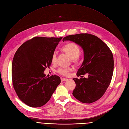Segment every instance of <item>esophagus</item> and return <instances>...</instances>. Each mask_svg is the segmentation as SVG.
I'll use <instances>...</instances> for the list:
<instances>
[{
    "label": "esophagus",
    "mask_w": 129,
    "mask_h": 129,
    "mask_svg": "<svg viewBox=\"0 0 129 129\" xmlns=\"http://www.w3.org/2000/svg\"><path fill=\"white\" fill-rule=\"evenodd\" d=\"M67 80H68V79H66V78H61V82H64V81H66Z\"/></svg>",
    "instance_id": "esophagus-1"
}]
</instances>
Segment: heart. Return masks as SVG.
<instances>
[{"instance_id":"1","label":"heart","mask_w":129,"mask_h":129,"mask_svg":"<svg viewBox=\"0 0 129 129\" xmlns=\"http://www.w3.org/2000/svg\"><path fill=\"white\" fill-rule=\"evenodd\" d=\"M62 50L71 58L74 62H77L79 60L80 55L81 53V48L79 45L74 42H70L62 47ZM56 59V52L54 51L52 55V62L55 63ZM72 68L71 67H60L58 69L57 72L62 75L67 76Z\"/></svg>"}]
</instances>
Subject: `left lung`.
Instances as JSON below:
<instances>
[{
	"label": "left lung",
	"instance_id": "1",
	"mask_svg": "<svg viewBox=\"0 0 129 129\" xmlns=\"http://www.w3.org/2000/svg\"><path fill=\"white\" fill-rule=\"evenodd\" d=\"M72 41L84 52V60L76 75L88 74V78L73 80L76 87L73 96L80 102L91 103L101 99L110 85L114 72V57L110 48L97 37L88 33L69 35L63 41Z\"/></svg>",
	"mask_w": 129,
	"mask_h": 129
}]
</instances>
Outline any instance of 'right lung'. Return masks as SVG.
Masks as SVG:
<instances>
[{
    "instance_id": "1",
    "label": "right lung",
    "mask_w": 129,
    "mask_h": 129,
    "mask_svg": "<svg viewBox=\"0 0 129 129\" xmlns=\"http://www.w3.org/2000/svg\"><path fill=\"white\" fill-rule=\"evenodd\" d=\"M61 38L34 37L22 44L15 52L12 64L13 88L22 102L33 108L47 103L61 83L57 75L46 77L52 55Z\"/></svg>"
}]
</instances>
